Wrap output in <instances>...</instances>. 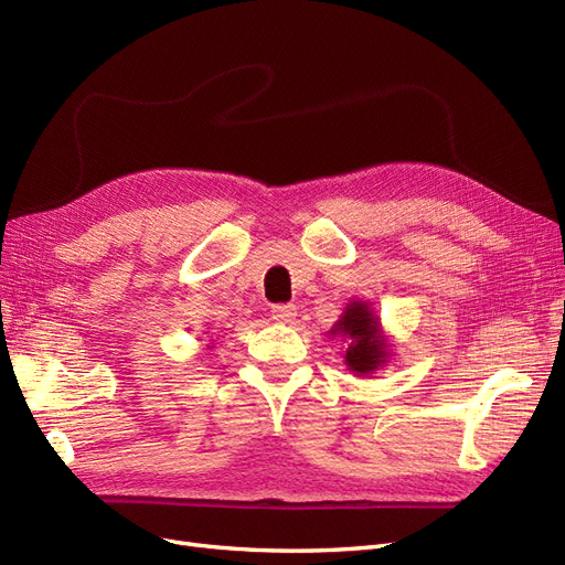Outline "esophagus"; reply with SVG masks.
<instances>
[{
    "instance_id": "obj_1",
    "label": "esophagus",
    "mask_w": 565,
    "mask_h": 565,
    "mask_svg": "<svg viewBox=\"0 0 565 565\" xmlns=\"http://www.w3.org/2000/svg\"><path fill=\"white\" fill-rule=\"evenodd\" d=\"M270 316L276 322L289 324V322H295V318H297V306L295 303H278V306H273Z\"/></svg>"
}]
</instances>
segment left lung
<instances>
[{"label":"left lung","mask_w":565,"mask_h":565,"mask_svg":"<svg viewBox=\"0 0 565 565\" xmlns=\"http://www.w3.org/2000/svg\"><path fill=\"white\" fill-rule=\"evenodd\" d=\"M330 334L347 341L344 365L355 377H370V374L382 370L393 355V344H388V337L382 330V320L372 311L370 301H349Z\"/></svg>","instance_id":"left-lung-1"}]
</instances>
